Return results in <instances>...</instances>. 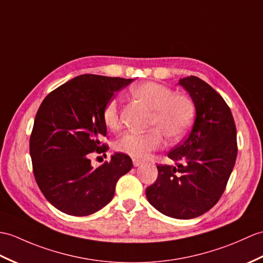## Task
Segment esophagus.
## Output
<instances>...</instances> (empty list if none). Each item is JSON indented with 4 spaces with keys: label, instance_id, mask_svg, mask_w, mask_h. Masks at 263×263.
<instances>
[{
    "label": "esophagus",
    "instance_id": "1",
    "mask_svg": "<svg viewBox=\"0 0 263 263\" xmlns=\"http://www.w3.org/2000/svg\"><path fill=\"white\" fill-rule=\"evenodd\" d=\"M132 161H133V166L134 167H139L140 164L143 163V160H139V159H136V158H133Z\"/></svg>",
    "mask_w": 263,
    "mask_h": 263
}]
</instances>
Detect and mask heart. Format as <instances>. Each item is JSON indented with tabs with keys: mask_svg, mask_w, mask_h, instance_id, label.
<instances>
[{
	"mask_svg": "<svg viewBox=\"0 0 263 263\" xmlns=\"http://www.w3.org/2000/svg\"><path fill=\"white\" fill-rule=\"evenodd\" d=\"M130 94L152 109L149 122L152 129L146 132H125L115 144L120 152L133 158H145L160 148L163 136L168 141L175 142L188 132L195 118V104L189 96L175 93L172 88L155 82L134 85ZM102 118L107 129H120V107L117 100L106 103Z\"/></svg>",
	"mask_w": 263,
	"mask_h": 263,
	"instance_id": "b5f03b06",
	"label": "heart"
}]
</instances>
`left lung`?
I'll list each match as a JSON object with an SVG mask.
<instances>
[{
	"label": "left lung",
	"instance_id": "obj_1",
	"mask_svg": "<svg viewBox=\"0 0 263 263\" xmlns=\"http://www.w3.org/2000/svg\"><path fill=\"white\" fill-rule=\"evenodd\" d=\"M195 104L189 136L168 154L174 166L158 164V178L146 187L149 203L169 217L189 219L210 211L221 198L237 155L236 127L229 105L196 76L179 81Z\"/></svg>",
	"mask_w": 263,
	"mask_h": 263
}]
</instances>
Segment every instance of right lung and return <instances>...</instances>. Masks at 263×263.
<instances>
[{
  "label": "right lung",
  "instance_id": "obj_1",
  "mask_svg": "<svg viewBox=\"0 0 263 263\" xmlns=\"http://www.w3.org/2000/svg\"><path fill=\"white\" fill-rule=\"evenodd\" d=\"M133 79L81 75L50 91L35 114L30 156L36 184L57 210L86 216L112 200L120 177L129 173L131 158L117 152L94 168L91 152L108 145L102 112L115 91Z\"/></svg>",
  "mask_w": 263,
  "mask_h": 263
}]
</instances>
